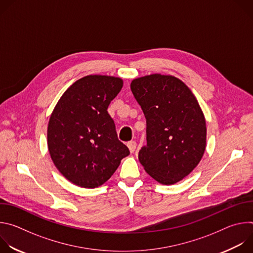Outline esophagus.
<instances>
[{"instance_id": "1", "label": "esophagus", "mask_w": 253, "mask_h": 253, "mask_svg": "<svg viewBox=\"0 0 253 253\" xmlns=\"http://www.w3.org/2000/svg\"><path fill=\"white\" fill-rule=\"evenodd\" d=\"M136 145H137V144H136L135 141H130V142L127 143V146H128V149H129L130 153H134V151L136 149Z\"/></svg>"}]
</instances>
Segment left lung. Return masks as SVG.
Segmentation results:
<instances>
[{
	"label": "left lung",
	"instance_id": "left-lung-1",
	"mask_svg": "<svg viewBox=\"0 0 253 253\" xmlns=\"http://www.w3.org/2000/svg\"><path fill=\"white\" fill-rule=\"evenodd\" d=\"M131 91L147 123L139 161L157 182L172 185L189 175L206 148V121L188 86L172 75L135 78Z\"/></svg>",
	"mask_w": 253,
	"mask_h": 253
}]
</instances>
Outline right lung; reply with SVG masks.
Segmentation results:
<instances>
[{
  "instance_id": "obj_1",
  "label": "right lung",
  "mask_w": 253,
  "mask_h": 253,
  "mask_svg": "<svg viewBox=\"0 0 253 253\" xmlns=\"http://www.w3.org/2000/svg\"><path fill=\"white\" fill-rule=\"evenodd\" d=\"M122 87L119 77L85 76L64 92L50 116L47 143L51 159L79 187L103 185L129 155L107 111Z\"/></svg>"
}]
</instances>
